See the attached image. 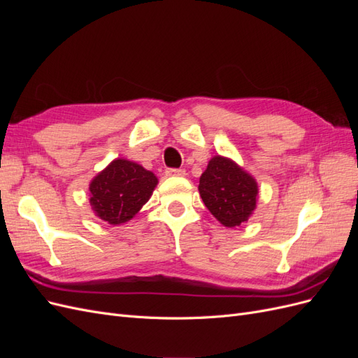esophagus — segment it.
<instances>
[{
    "label": "esophagus",
    "mask_w": 358,
    "mask_h": 358,
    "mask_svg": "<svg viewBox=\"0 0 358 358\" xmlns=\"http://www.w3.org/2000/svg\"><path fill=\"white\" fill-rule=\"evenodd\" d=\"M166 175L167 176H185L187 171L183 169H167Z\"/></svg>",
    "instance_id": "34e87169"
}]
</instances>
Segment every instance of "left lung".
Returning <instances> with one entry per match:
<instances>
[{
	"mask_svg": "<svg viewBox=\"0 0 358 358\" xmlns=\"http://www.w3.org/2000/svg\"><path fill=\"white\" fill-rule=\"evenodd\" d=\"M200 197L222 225L237 227L249 220L257 208L255 179L230 158L213 157L200 176Z\"/></svg>",
	"mask_w": 358,
	"mask_h": 358,
	"instance_id": "1",
	"label": "left lung"
}]
</instances>
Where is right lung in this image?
<instances>
[{"label":"right lung","mask_w":358,"mask_h":358,"mask_svg":"<svg viewBox=\"0 0 358 358\" xmlns=\"http://www.w3.org/2000/svg\"><path fill=\"white\" fill-rule=\"evenodd\" d=\"M158 179L134 161L113 159L90 183V204L95 216L112 225L129 221L150 199Z\"/></svg>","instance_id":"obj_1"}]
</instances>
